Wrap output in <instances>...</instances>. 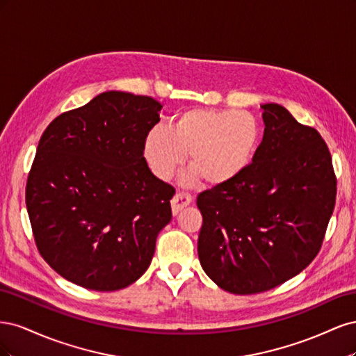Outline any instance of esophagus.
<instances>
[{
  "instance_id": "34e87169",
  "label": "esophagus",
  "mask_w": 356,
  "mask_h": 356,
  "mask_svg": "<svg viewBox=\"0 0 356 356\" xmlns=\"http://www.w3.org/2000/svg\"><path fill=\"white\" fill-rule=\"evenodd\" d=\"M190 203H191V196H190V195H187V193H184V191H177V195L174 196V199L170 200L172 213L178 215V212H179L182 208L188 207Z\"/></svg>"
}]
</instances>
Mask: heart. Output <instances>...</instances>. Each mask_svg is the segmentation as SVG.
I'll return each mask as SVG.
<instances>
[{
	"mask_svg": "<svg viewBox=\"0 0 356 356\" xmlns=\"http://www.w3.org/2000/svg\"><path fill=\"white\" fill-rule=\"evenodd\" d=\"M260 144L261 126L254 115L191 108L178 114L169 129H152L144 138L143 154L157 178L169 179L188 153L191 177H203L209 186L220 187L250 169Z\"/></svg>",
	"mask_w": 356,
	"mask_h": 356,
	"instance_id": "1",
	"label": "heart"
}]
</instances>
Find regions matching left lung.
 I'll return each mask as SVG.
<instances>
[{
	"label": "left lung",
	"mask_w": 356,
	"mask_h": 356,
	"mask_svg": "<svg viewBox=\"0 0 356 356\" xmlns=\"http://www.w3.org/2000/svg\"><path fill=\"white\" fill-rule=\"evenodd\" d=\"M264 135L242 177L197 197L202 268L224 291L257 294L314 261L336 204L331 154L314 127L264 104Z\"/></svg>",
	"instance_id": "8db88e82"
}]
</instances>
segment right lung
Masks as SVG:
<instances>
[{
  "label": "right lung",
  "mask_w": 356,
  "mask_h": 356,
  "mask_svg": "<svg viewBox=\"0 0 356 356\" xmlns=\"http://www.w3.org/2000/svg\"><path fill=\"white\" fill-rule=\"evenodd\" d=\"M160 110L148 96L110 90L42 134L26 208L40 254L67 281L117 291L147 272L175 195L143 154Z\"/></svg>",
  "instance_id": "right-lung-1"
}]
</instances>
